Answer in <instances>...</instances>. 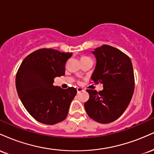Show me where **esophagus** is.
Returning a JSON list of instances; mask_svg holds the SVG:
<instances>
[{"label": "esophagus", "instance_id": "34e87169", "mask_svg": "<svg viewBox=\"0 0 154 154\" xmlns=\"http://www.w3.org/2000/svg\"><path fill=\"white\" fill-rule=\"evenodd\" d=\"M77 93H81V92H82L83 91H84V90H83L82 88H77Z\"/></svg>", "mask_w": 154, "mask_h": 154}]
</instances>
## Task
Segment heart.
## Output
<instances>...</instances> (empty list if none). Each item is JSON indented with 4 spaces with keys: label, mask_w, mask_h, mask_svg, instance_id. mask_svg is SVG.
<instances>
[{
    "label": "heart",
    "mask_w": 154,
    "mask_h": 154,
    "mask_svg": "<svg viewBox=\"0 0 154 154\" xmlns=\"http://www.w3.org/2000/svg\"><path fill=\"white\" fill-rule=\"evenodd\" d=\"M82 58H85V56H84V57H82Z\"/></svg>",
    "instance_id": "1"
}]
</instances>
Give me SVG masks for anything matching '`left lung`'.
Returning a JSON list of instances; mask_svg holds the SVG:
<instances>
[{
    "label": "left lung",
    "mask_w": 154,
    "mask_h": 154,
    "mask_svg": "<svg viewBox=\"0 0 154 154\" xmlns=\"http://www.w3.org/2000/svg\"><path fill=\"white\" fill-rule=\"evenodd\" d=\"M96 64L91 79L103 84V91L87 90L90 98L84 104L88 116L99 123L117 119L128 108L135 88L132 61L119 49L103 45L93 51Z\"/></svg>",
    "instance_id": "8db88e82"
}]
</instances>
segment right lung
I'll use <instances>...</instances> for the list:
<instances>
[{
	"mask_svg": "<svg viewBox=\"0 0 154 154\" xmlns=\"http://www.w3.org/2000/svg\"><path fill=\"white\" fill-rule=\"evenodd\" d=\"M72 53L39 49L23 60L16 76V88L26 111L39 122L55 125L66 118L77 90L54 86V78L65 75Z\"/></svg>",
	"mask_w": 154,
	"mask_h": 154,
	"instance_id": "right-lung-1",
	"label": "right lung"
}]
</instances>
